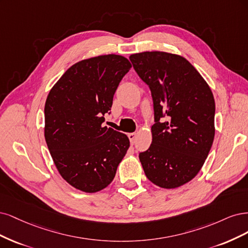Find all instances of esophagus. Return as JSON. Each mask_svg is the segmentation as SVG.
Returning <instances> with one entry per match:
<instances>
[{"label":"esophagus","instance_id":"obj_1","mask_svg":"<svg viewBox=\"0 0 248 248\" xmlns=\"http://www.w3.org/2000/svg\"><path fill=\"white\" fill-rule=\"evenodd\" d=\"M127 137H129L130 142L132 143V144H134L135 139H136V134H135V133H130V134H127Z\"/></svg>","mask_w":248,"mask_h":248}]
</instances>
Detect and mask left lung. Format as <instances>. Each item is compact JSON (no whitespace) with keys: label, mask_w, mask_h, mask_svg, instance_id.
<instances>
[{"label":"left lung","mask_w":248,"mask_h":248,"mask_svg":"<svg viewBox=\"0 0 248 248\" xmlns=\"http://www.w3.org/2000/svg\"><path fill=\"white\" fill-rule=\"evenodd\" d=\"M135 71L151 92L153 142L139 158L146 177L163 188L190 181L214 139L215 102L209 85L185 58L163 51L132 54Z\"/></svg>","instance_id":"obj_1"}]
</instances>
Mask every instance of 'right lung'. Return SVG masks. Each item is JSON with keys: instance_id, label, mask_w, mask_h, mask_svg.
<instances>
[{"instance_id": "right-lung-1", "label": "right lung", "mask_w": 248, "mask_h": 248, "mask_svg": "<svg viewBox=\"0 0 248 248\" xmlns=\"http://www.w3.org/2000/svg\"><path fill=\"white\" fill-rule=\"evenodd\" d=\"M132 68L117 54L70 67L46 99L44 136L61 176L85 193L112 182L130 147L127 136L103 124L119 82Z\"/></svg>"}]
</instances>
